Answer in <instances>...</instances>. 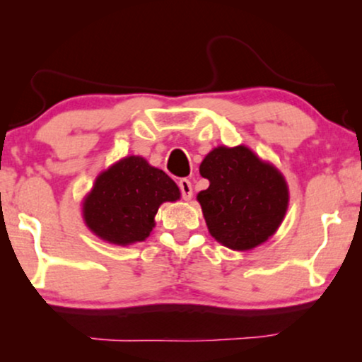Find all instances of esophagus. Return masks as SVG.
<instances>
[{"label":"esophagus","instance_id":"34e87169","mask_svg":"<svg viewBox=\"0 0 362 362\" xmlns=\"http://www.w3.org/2000/svg\"><path fill=\"white\" fill-rule=\"evenodd\" d=\"M177 186H180V191H181V196L185 201H189L192 197V186H191V181L186 180V177H182V180L177 181Z\"/></svg>","mask_w":362,"mask_h":362}]
</instances>
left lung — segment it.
Wrapping results in <instances>:
<instances>
[{"label":"left lung","instance_id":"8db88e82","mask_svg":"<svg viewBox=\"0 0 362 362\" xmlns=\"http://www.w3.org/2000/svg\"><path fill=\"white\" fill-rule=\"evenodd\" d=\"M209 187L197 194L211 235L232 250H250L269 240L288 207L281 173L244 145L217 146L201 163Z\"/></svg>","mask_w":362,"mask_h":362}]
</instances>
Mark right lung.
I'll return each mask as SVG.
<instances>
[{
	"label": "right lung",
	"instance_id": "obj_1",
	"mask_svg": "<svg viewBox=\"0 0 362 362\" xmlns=\"http://www.w3.org/2000/svg\"><path fill=\"white\" fill-rule=\"evenodd\" d=\"M180 194L165 171L141 156H127L97 176L83 199V221L102 240L130 245L150 235L158 207Z\"/></svg>",
	"mask_w": 362,
	"mask_h": 362
}]
</instances>
